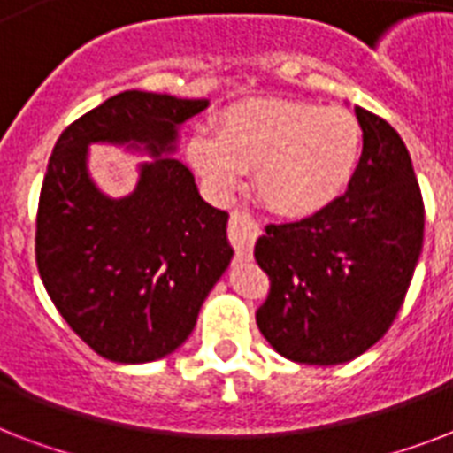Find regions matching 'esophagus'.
Returning <instances> with one entry per match:
<instances>
[{
    "label": "esophagus",
    "instance_id": "obj_1",
    "mask_svg": "<svg viewBox=\"0 0 453 453\" xmlns=\"http://www.w3.org/2000/svg\"><path fill=\"white\" fill-rule=\"evenodd\" d=\"M263 226L261 220H256L249 211H233L230 223H227V237L234 247L237 258H251V249L256 240L261 237Z\"/></svg>",
    "mask_w": 453,
    "mask_h": 453
}]
</instances>
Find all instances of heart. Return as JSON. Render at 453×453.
Masks as SVG:
<instances>
[{"instance_id":"obj_1","label":"heart","mask_w":453,"mask_h":453,"mask_svg":"<svg viewBox=\"0 0 453 453\" xmlns=\"http://www.w3.org/2000/svg\"><path fill=\"white\" fill-rule=\"evenodd\" d=\"M365 131L350 110L256 98L220 117L219 136L197 134L190 159L220 195L256 169V192L282 216H310L336 202L357 173Z\"/></svg>"}]
</instances>
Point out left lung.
Listing matches in <instances>:
<instances>
[{"label":"left lung","mask_w":453,"mask_h":453,"mask_svg":"<svg viewBox=\"0 0 453 453\" xmlns=\"http://www.w3.org/2000/svg\"><path fill=\"white\" fill-rule=\"evenodd\" d=\"M365 150L348 192L294 223H270L254 249L270 291L256 324L282 357L350 362L386 336L423 247L426 209L397 131L355 108Z\"/></svg>","instance_id":"8db88e82"}]
</instances>
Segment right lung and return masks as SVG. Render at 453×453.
<instances>
[{"label": "right lung", "mask_w": 453, "mask_h": 453, "mask_svg": "<svg viewBox=\"0 0 453 453\" xmlns=\"http://www.w3.org/2000/svg\"><path fill=\"white\" fill-rule=\"evenodd\" d=\"M206 101L124 91L74 119L39 192L35 258L70 329L110 362L141 365L190 336L199 308L233 258L227 213L199 197L178 159L143 164L136 192L108 199L87 173V145L141 141L173 150L176 127Z\"/></svg>", "instance_id": "add662e5"}]
</instances>
